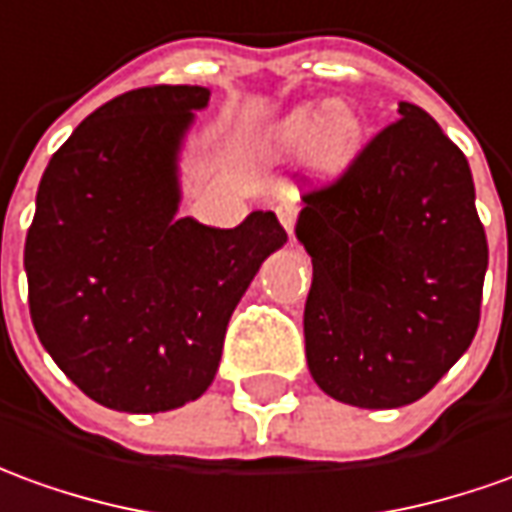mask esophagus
Listing matches in <instances>:
<instances>
[{
	"mask_svg": "<svg viewBox=\"0 0 512 512\" xmlns=\"http://www.w3.org/2000/svg\"><path fill=\"white\" fill-rule=\"evenodd\" d=\"M277 219H280V224L285 227V232H288V238H291L293 244V224H296V205L293 202H280L277 205Z\"/></svg>",
	"mask_w": 512,
	"mask_h": 512,
	"instance_id": "esophagus-1",
	"label": "esophagus"
}]
</instances>
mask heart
<instances>
[{"label": "heart", "mask_w": 512, "mask_h": 512, "mask_svg": "<svg viewBox=\"0 0 512 512\" xmlns=\"http://www.w3.org/2000/svg\"><path fill=\"white\" fill-rule=\"evenodd\" d=\"M360 144L363 121L338 99L327 102L321 110L316 105L296 107L266 135V149L274 155H302L310 149V163L321 174L346 169L355 160Z\"/></svg>", "instance_id": "obj_1"}]
</instances>
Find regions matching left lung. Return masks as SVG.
<instances>
[{
    "instance_id": "8db88e82",
    "label": "left lung",
    "mask_w": 512,
    "mask_h": 512,
    "mask_svg": "<svg viewBox=\"0 0 512 512\" xmlns=\"http://www.w3.org/2000/svg\"><path fill=\"white\" fill-rule=\"evenodd\" d=\"M341 177L302 196L313 260L307 368L343 405L391 410L435 388L480 327L488 241L466 155L399 102Z\"/></svg>"
}]
</instances>
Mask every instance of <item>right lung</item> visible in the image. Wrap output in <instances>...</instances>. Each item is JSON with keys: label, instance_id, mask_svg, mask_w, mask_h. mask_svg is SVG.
<instances>
[{"label": "right lung", "instance_id": "obj_1", "mask_svg": "<svg viewBox=\"0 0 512 512\" xmlns=\"http://www.w3.org/2000/svg\"><path fill=\"white\" fill-rule=\"evenodd\" d=\"M202 85H149L82 121L46 166L24 244L32 327L85 396L121 413L194 402L235 305L288 235L271 210L219 230L180 207Z\"/></svg>", "mask_w": 512, "mask_h": 512}]
</instances>
